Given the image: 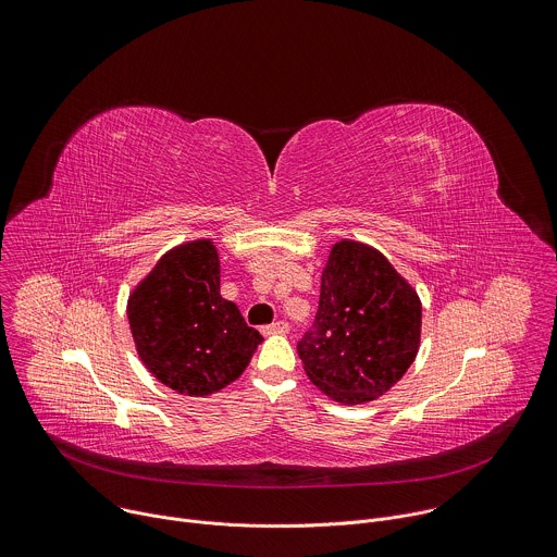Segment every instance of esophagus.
<instances>
[{"label":"esophagus","mask_w":557,"mask_h":557,"mask_svg":"<svg viewBox=\"0 0 557 557\" xmlns=\"http://www.w3.org/2000/svg\"><path fill=\"white\" fill-rule=\"evenodd\" d=\"M287 331H289V324H287L285 320H276V322H272V324H268V326L261 329L263 335H283V333H287Z\"/></svg>","instance_id":"obj_1"}]
</instances>
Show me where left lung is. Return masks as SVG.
<instances>
[{"mask_svg":"<svg viewBox=\"0 0 557 557\" xmlns=\"http://www.w3.org/2000/svg\"><path fill=\"white\" fill-rule=\"evenodd\" d=\"M420 324V300L392 263L366 244L339 242L322 272L315 320L296 348L315 387L361 405L413 363Z\"/></svg>","mask_w":557,"mask_h":557,"instance_id":"8db88e82","label":"left lung"}]
</instances>
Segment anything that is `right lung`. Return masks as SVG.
I'll list each match as a JSON object with an SVG mask.
<instances>
[{"label": "right lung", "mask_w": 557, "mask_h": 557, "mask_svg": "<svg viewBox=\"0 0 557 557\" xmlns=\"http://www.w3.org/2000/svg\"><path fill=\"white\" fill-rule=\"evenodd\" d=\"M128 322L146 368L187 396L233 383L263 342L220 296V259L209 239L183 244L154 265L128 300Z\"/></svg>", "instance_id": "right-lung-1"}]
</instances>
